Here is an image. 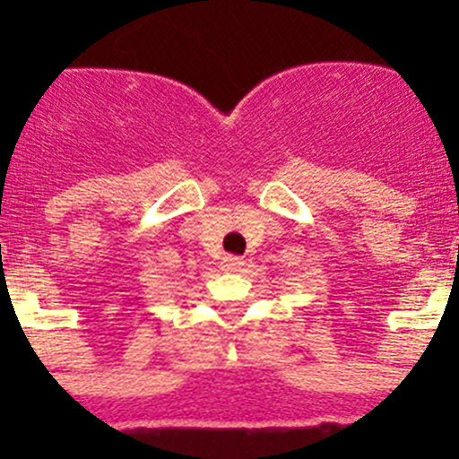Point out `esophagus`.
I'll use <instances>...</instances> for the list:
<instances>
[{"label": "esophagus", "instance_id": "esophagus-1", "mask_svg": "<svg viewBox=\"0 0 459 459\" xmlns=\"http://www.w3.org/2000/svg\"><path fill=\"white\" fill-rule=\"evenodd\" d=\"M221 266H224V271H229V273H238L239 268L244 266V259L235 257V255H226L224 262H221Z\"/></svg>", "mask_w": 459, "mask_h": 459}]
</instances>
